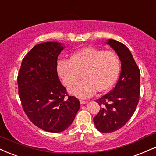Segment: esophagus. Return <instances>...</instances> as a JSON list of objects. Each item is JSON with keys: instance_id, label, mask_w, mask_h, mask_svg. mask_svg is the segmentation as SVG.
<instances>
[{"instance_id": "esophagus-1", "label": "esophagus", "mask_w": 156, "mask_h": 156, "mask_svg": "<svg viewBox=\"0 0 156 156\" xmlns=\"http://www.w3.org/2000/svg\"><path fill=\"white\" fill-rule=\"evenodd\" d=\"M80 103L81 105H84V104H86V103H87V102H86V101H85V100H83V99H80Z\"/></svg>"}]
</instances>
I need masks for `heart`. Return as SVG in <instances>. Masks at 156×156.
Wrapping results in <instances>:
<instances>
[{"label": "heart", "instance_id": "obj_1", "mask_svg": "<svg viewBox=\"0 0 156 156\" xmlns=\"http://www.w3.org/2000/svg\"><path fill=\"white\" fill-rule=\"evenodd\" d=\"M120 62L112 51L85 47L71 56L70 61L58 62L57 71L67 87H72L83 72L84 80L70 89L80 98L91 97L97 91L103 92L113 85L119 76Z\"/></svg>", "mask_w": 156, "mask_h": 156}]
</instances>
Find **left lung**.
<instances>
[{"instance_id":"8db88e82","label":"left lung","mask_w":156,"mask_h":156,"mask_svg":"<svg viewBox=\"0 0 156 156\" xmlns=\"http://www.w3.org/2000/svg\"><path fill=\"white\" fill-rule=\"evenodd\" d=\"M106 44L116 52L121 70L114 89L96 102L101 106L94 123L99 132L119 130L132 118L140 99V72L130 51L124 44L112 39Z\"/></svg>"}]
</instances>
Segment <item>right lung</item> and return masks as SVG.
<instances>
[{
    "mask_svg": "<svg viewBox=\"0 0 156 156\" xmlns=\"http://www.w3.org/2000/svg\"><path fill=\"white\" fill-rule=\"evenodd\" d=\"M65 47L51 41L36 45L22 59L18 74L24 112L33 124L48 132L67 129L80 109L79 100L67 95L58 77L57 58Z\"/></svg>",
    "mask_w": 156,
    "mask_h": 156,
    "instance_id": "add662e5",
    "label": "right lung"
}]
</instances>
